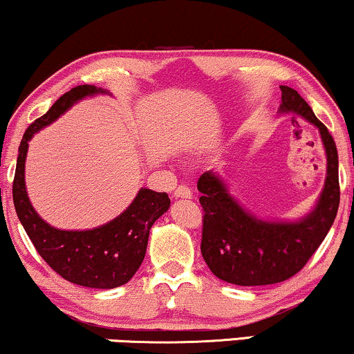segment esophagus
<instances>
[{
	"instance_id": "esophagus-1",
	"label": "esophagus",
	"mask_w": 354,
	"mask_h": 354,
	"mask_svg": "<svg viewBox=\"0 0 354 354\" xmlns=\"http://www.w3.org/2000/svg\"><path fill=\"white\" fill-rule=\"evenodd\" d=\"M173 196H174V199H191L192 198V192H191L189 187L185 186V185H181V186H178L176 189H174Z\"/></svg>"
}]
</instances>
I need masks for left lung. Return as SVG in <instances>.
I'll return each instance as SVG.
<instances>
[{
  "instance_id": "1",
  "label": "left lung",
  "mask_w": 354,
  "mask_h": 354,
  "mask_svg": "<svg viewBox=\"0 0 354 354\" xmlns=\"http://www.w3.org/2000/svg\"><path fill=\"white\" fill-rule=\"evenodd\" d=\"M279 113L297 114L319 129L326 153V178L314 210L297 222H268L241 207L217 173L201 174V253L218 279L236 286L283 283L306 266L333 225L339 205L338 151L328 129L296 89L281 86Z\"/></svg>"
}]
</instances>
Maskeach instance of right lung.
<instances>
[{"label":"right lung","mask_w":354,"mask_h":354,"mask_svg":"<svg viewBox=\"0 0 354 354\" xmlns=\"http://www.w3.org/2000/svg\"><path fill=\"white\" fill-rule=\"evenodd\" d=\"M107 93L93 84H80L60 96L42 118L24 132L17 155L12 201L26 234L44 261L70 283L95 289H114L131 281L145 258L151 225L169 209L167 192L142 187L120 216L91 230H60L35 212L26 191L24 168L29 140L52 124L75 102Z\"/></svg>","instance_id":"1"}]
</instances>
